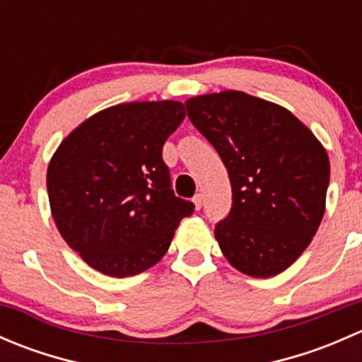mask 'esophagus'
I'll use <instances>...</instances> for the list:
<instances>
[{
	"instance_id": "1",
	"label": "esophagus",
	"mask_w": 362,
	"mask_h": 362,
	"mask_svg": "<svg viewBox=\"0 0 362 362\" xmlns=\"http://www.w3.org/2000/svg\"><path fill=\"white\" fill-rule=\"evenodd\" d=\"M192 203H194L196 210H199V208H202V204H203V198H202V194H196L194 198H192Z\"/></svg>"
}]
</instances>
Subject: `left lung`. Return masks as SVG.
<instances>
[{"label":"left lung","instance_id":"1","mask_svg":"<svg viewBox=\"0 0 362 362\" xmlns=\"http://www.w3.org/2000/svg\"><path fill=\"white\" fill-rule=\"evenodd\" d=\"M185 108L231 182V210L215 226L222 254L245 275H279L322 221L326 148L289 110L238 90L191 98Z\"/></svg>","mask_w":362,"mask_h":362}]
</instances>
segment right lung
<instances>
[{
	"label": "right lung",
	"instance_id": "1",
	"mask_svg": "<svg viewBox=\"0 0 362 362\" xmlns=\"http://www.w3.org/2000/svg\"><path fill=\"white\" fill-rule=\"evenodd\" d=\"M178 101L124 103L69 133L47 170L64 242L98 272L133 276L160 261L194 204L177 198L163 145L184 120Z\"/></svg>",
	"mask_w": 362,
	"mask_h": 362
}]
</instances>
